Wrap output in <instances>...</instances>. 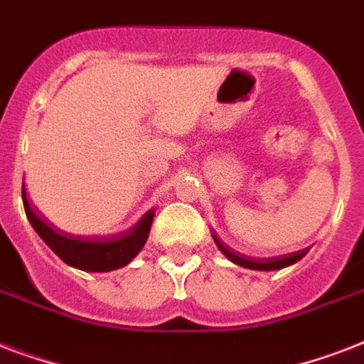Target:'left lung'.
<instances>
[{
    "label": "left lung",
    "instance_id": "8db88e82",
    "mask_svg": "<svg viewBox=\"0 0 364 364\" xmlns=\"http://www.w3.org/2000/svg\"><path fill=\"white\" fill-rule=\"evenodd\" d=\"M213 236V242L219 249H221V253L227 257L228 260H232L234 264L243 266V268H249V270H262V272H270V270H282V268H287V266L294 264V262H299L302 257H304L310 247L302 249V251H296V253H289V255H282V257H272V259H253V257H245L242 253H236L234 249H230L228 245L221 242V240L217 238L215 234L211 232Z\"/></svg>",
    "mask_w": 364,
    "mask_h": 364
}]
</instances>
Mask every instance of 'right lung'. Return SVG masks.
<instances>
[{"label":"right lung","instance_id":"add662e5","mask_svg":"<svg viewBox=\"0 0 364 364\" xmlns=\"http://www.w3.org/2000/svg\"><path fill=\"white\" fill-rule=\"evenodd\" d=\"M22 202L26 215L39 238L64 260L65 264L85 272H111L130 264L145 245L154 219V208L143 213V217L132 228L115 236H75L62 232L37 213L26 196L22 183Z\"/></svg>","mask_w":364,"mask_h":364}]
</instances>
